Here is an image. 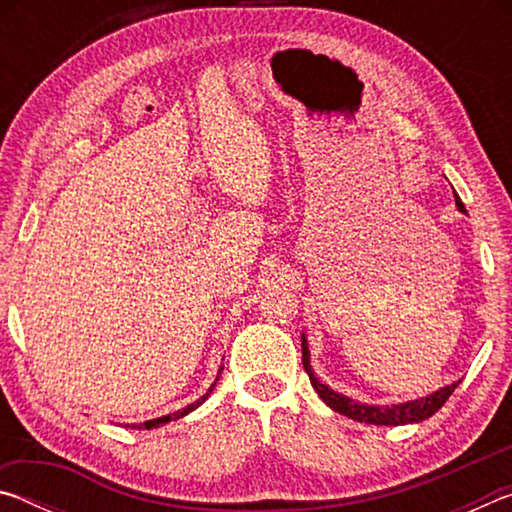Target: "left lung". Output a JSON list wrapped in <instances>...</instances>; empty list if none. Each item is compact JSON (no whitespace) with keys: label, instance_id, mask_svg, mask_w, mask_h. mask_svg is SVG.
Wrapping results in <instances>:
<instances>
[{"label":"left lung","instance_id":"1","mask_svg":"<svg viewBox=\"0 0 512 512\" xmlns=\"http://www.w3.org/2000/svg\"><path fill=\"white\" fill-rule=\"evenodd\" d=\"M454 198H456L458 210L465 212V205L461 203V198H458L456 194H454ZM302 366H305V370H307L311 386L316 388L320 400H323L329 409L345 415V418H352V420L366 422V424H377V427H381V424H384V427H400V424H413V422H422V420L431 418V415L449 400V395L454 393V388L461 384V381H454V384H449L445 388H440V391L431 393L427 397H420V400H413V402L391 404V406H368V404H361L357 400H350V397L332 391V388L325 386L323 381L314 375V370H311V363H309V348H307L305 334H302Z\"/></svg>","mask_w":512,"mask_h":512}]
</instances>
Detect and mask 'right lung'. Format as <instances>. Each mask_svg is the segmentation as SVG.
I'll return each instance as SVG.
<instances>
[{"label": "right lung", "mask_w": 512, "mask_h": 512, "mask_svg": "<svg viewBox=\"0 0 512 512\" xmlns=\"http://www.w3.org/2000/svg\"><path fill=\"white\" fill-rule=\"evenodd\" d=\"M223 370V368H221ZM221 370H219V375H221ZM219 375H216V379H214V384L207 388L205 391V395L203 397H198L196 402H192V404H187L183 411H176V413H169V415H162V418H153V420H146V422H142V424H133V429H155V427H162V424H167V422H171V420H178V418H183V415H187V413H192L194 409H198V406H201L207 397H210V393L214 391V386H216V381H219Z\"/></svg>", "instance_id": "add662e5"}]
</instances>
